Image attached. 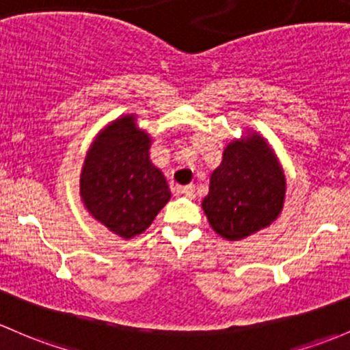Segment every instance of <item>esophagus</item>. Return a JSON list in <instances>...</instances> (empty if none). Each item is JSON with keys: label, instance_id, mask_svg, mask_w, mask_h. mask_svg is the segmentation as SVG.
I'll list each match as a JSON object with an SVG mask.
<instances>
[{"label": "esophagus", "instance_id": "obj_1", "mask_svg": "<svg viewBox=\"0 0 350 350\" xmlns=\"http://www.w3.org/2000/svg\"><path fill=\"white\" fill-rule=\"evenodd\" d=\"M182 193L185 197H189V199H193V197H196V187H193L192 183H190V185H185L182 189Z\"/></svg>", "mask_w": 350, "mask_h": 350}]
</instances>
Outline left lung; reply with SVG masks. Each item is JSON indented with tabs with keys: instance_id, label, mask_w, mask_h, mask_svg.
<instances>
[{
	"instance_id": "1",
	"label": "left lung",
	"mask_w": 350,
	"mask_h": 350,
	"mask_svg": "<svg viewBox=\"0 0 350 350\" xmlns=\"http://www.w3.org/2000/svg\"><path fill=\"white\" fill-rule=\"evenodd\" d=\"M284 192L286 180L275 151L251 131L224 148L202 208L219 236L241 241L278 219Z\"/></svg>"
}]
</instances>
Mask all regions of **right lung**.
I'll list each match as a JSON object with an SVG mask.
<instances>
[{"label":"right lung","mask_w":350,"mask_h":350,"mask_svg":"<svg viewBox=\"0 0 350 350\" xmlns=\"http://www.w3.org/2000/svg\"><path fill=\"white\" fill-rule=\"evenodd\" d=\"M150 146L135 114H126L96 136L82 167L84 207L124 239L145 232L172 197L161 170L151 163Z\"/></svg>","instance_id":"obj_1"}]
</instances>
